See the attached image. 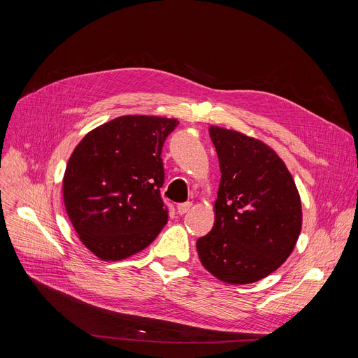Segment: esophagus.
<instances>
[{
	"label": "esophagus",
	"mask_w": 358,
	"mask_h": 358,
	"mask_svg": "<svg viewBox=\"0 0 358 358\" xmlns=\"http://www.w3.org/2000/svg\"><path fill=\"white\" fill-rule=\"evenodd\" d=\"M191 208H192V202L191 201H186V202L179 203V206H178V213L179 214H185V213H188Z\"/></svg>",
	"instance_id": "34e87169"
}]
</instances>
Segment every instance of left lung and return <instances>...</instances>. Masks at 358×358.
Instances as JSON below:
<instances>
[{"instance_id":"1","label":"left lung","mask_w":358,"mask_h":358,"mask_svg":"<svg viewBox=\"0 0 358 358\" xmlns=\"http://www.w3.org/2000/svg\"><path fill=\"white\" fill-rule=\"evenodd\" d=\"M221 180L214 226L196 241L199 261L227 284L257 282L290 257L301 231V201L285 163L261 140L210 127Z\"/></svg>"}]
</instances>
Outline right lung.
<instances>
[{"instance_id": "right-lung-1", "label": "right lung", "mask_w": 358, "mask_h": 358, "mask_svg": "<svg viewBox=\"0 0 358 358\" xmlns=\"http://www.w3.org/2000/svg\"><path fill=\"white\" fill-rule=\"evenodd\" d=\"M178 124L119 116L74 148L62 179L64 206L78 239L99 259L122 261L144 250L167 223L162 148Z\"/></svg>"}]
</instances>
